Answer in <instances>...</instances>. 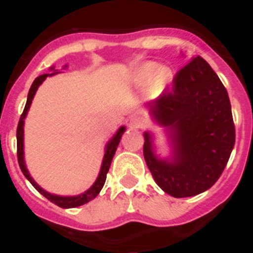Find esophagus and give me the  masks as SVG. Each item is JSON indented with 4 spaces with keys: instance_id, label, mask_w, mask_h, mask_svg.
Instances as JSON below:
<instances>
[{
    "instance_id": "34e87169",
    "label": "esophagus",
    "mask_w": 253,
    "mask_h": 253,
    "mask_svg": "<svg viewBox=\"0 0 253 253\" xmlns=\"http://www.w3.org/2000/svg\"><path fill=\"white\" fill-rule=\"evenodd\" d=\"M143 125H144V120L139 116H131L130 119H129V126L133 129H138L142 128Z\"/></svg>"
}]
</instances>
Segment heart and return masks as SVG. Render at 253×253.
<instances>
[{"instance_id":"heart-1","label":"heart","mask_w":253,"mask_h":253,"mask_svg":"<svg viewBox=\"0 0 253 253\" xmlns=\"http://www.w3.org/2000/svg\"><path fill=\"white\" fill-rule=\"evenodd\" d=\"M172 81V71L166 66H157L154 62H147L135 69L133 82L137 86L149 84V90L158 93Z\"/></svg>"}]
</instances>
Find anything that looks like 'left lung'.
I'll list each match as a JSON object with an SVG mask.
<instances>
[{"instance_id":"left-lung-1","label":"left lung","mask_w":253,"mask_h":253,"mask_svg":"<svg viewBox=\"0 0 253 253\" xmlns=\"http://www.w3.org/2000/svg\"><path fill=\"white\" fill-rule=\"evenodd\" d=\"M151 116L165 126L172 160H162L144 133L143 154L156 184L173 198L202 194L213 186L227 166L236 142L228 92L202 57H195L173 78L169 92L148 106Z\"/></svg>"}]
</instances>
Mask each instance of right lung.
<instances>
[{"label":"right lung","instance_id":"obj_1","mask_svg":"<svg viewBox=\"0 0 253 253\" xmlns=\"http://www.w3.org/2000/svg\"><path fill=\"white\" fill-rule=\"evenodd\" d=\"M67 67V66H66ZM50 69H54V67H51ZM57 71H54L53 73H46V75H42L39 77L35 78V81L33 82L31 84L30 90H29L28 93V101H26L25 105V109L22 111L21 116H20V120H19V125H17V130H16V138H17V161H19V166L21 169L22 173L30 181V184L35 187V189L39 191L40 194L43 196H45L48 200H50L51 203H54L55 205L60 208H64V209H68V208H76V207H81V205L86 204V203L91 202L92 199H95L96 196L99 195V193L101 191V189L104 187L105 184V180H106V173L110 169V165H111V161H113L114 154H115L116 148L119 146L120 143V138H122L123 133L125 131V126H122L119 130L116 131L115 135L111 138L109 142H107L106 147H105V154H104V160H102V165H101V169H100V173L96 178V181L93 182L92 186L90 187L88 190H86L84 193L80 194V195H76V196H59V195H54V194H50L48 191H45L44 189L39 186L34 181V178L31 177L30 173H29L28 169H26V165H25V160H24V120H25L26 115H28V111L30 109V105L33 99H34L35 92H37L38 87L40 84H43V81L45 80L48 76H54L57 75Z\"/></svg>","mask_w":253,"mask_h":253}]
</instances>
